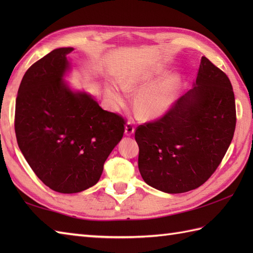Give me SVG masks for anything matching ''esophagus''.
Returning <instances> with one entry per match:
<instances>
[{"mask_svg":"<svg viewBox=\"0 0 253 253\" xmlns=\"http://www.w3.org/2000/svg\"><path fill=\"white\" fill-rule=\"evenodd\" d=\"M133 131H135V126L131 122H127V124L125 125V135L126 136H131Z\"/></svg>","mask_w":253,"mask_h":253,"instance_id":"1","label":"esophagus"}]
</instances>
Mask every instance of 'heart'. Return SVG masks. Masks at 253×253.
<instances>
[{
	"label": "heart",
	"mask_w": 253,
	"mask_h": 253,
	"mask_svg": "<svg viewBox=\"0 0 253 253\" xmlns=\"http://www.w3.org/2000/svg\"><path fill=\"white\" fill-rule=\"evenodd\" d=\"M158 72L149 69H136L121 78L122 87L126 91H139L135 101L138 114L143 118L158 116L168 109L173 102L179 87V77L169 75L163 79L153 83ZM107 96L114 105L125 103V93L111 84L107 89Z\"/></svg>",
	"instance_id": "1"
}]
</instances>
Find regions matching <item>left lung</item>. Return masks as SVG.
I'll use <instances>...</instances> for the list:
<instances>
[{"instance_id":"8db88e82","label":"left lung","mask_w":253,"mask_h":253,"mask_svg":"<svg viewBox=\"0 0 253 253\" xmlns=\"http://www.w3.org/2000/svg\"><path fill=\"white\" fill-rule=\"evenodd\" d=\"M235 127L230 80L202 56L195 87L162 117L136 128L138 168L143 180L168 193L200 187L221 164Z\"/></svg>"}]
</instances>
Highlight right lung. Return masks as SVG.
<instances>
[{
  "label": "right lung",
  "mask_w": 253,
  "mask_h": 253,
  "mask_svg": "<svg viewBox=\"0 0 253 253\" xmlns=\"http://www.w3.org/2000/svg\"><path fill=\"white\" fill-rule=\"evenodd\" d=\"M73 50L55 49L32 64L21 79L15 106L21 153L38 178L61 193L95 185L125 131L121 115L104 111L91 95L74 92L63 82Z\"/></svg>",
  "instance_id": "right-lung-1"
}]
</instances>
